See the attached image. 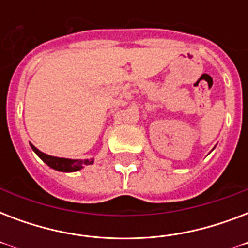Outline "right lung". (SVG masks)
<instances>
[{
  "label": "right lung",
  "mask_w": 248,
  "mask_h": 248,
  "mask_svg": "<svg viewBox=\"0 0 248 248\" xmlns=\"http://www.w3.org/2000/svg\"><path fill=\"white\" fill-rule=\"evenodd\" d=\"M31 147L34 151L38 157L44 161L46 165H48L51 169L58 170V171H63V172H73V171H78L85 165H91L93 159H68V158H58V157H52V155H45L41 151H38L34 145L31 144Z\"/></svg>",
  "instance_id": "1"
}]
</instances>
